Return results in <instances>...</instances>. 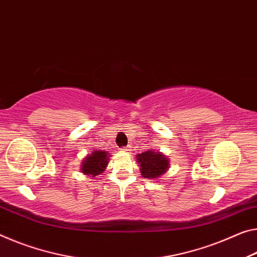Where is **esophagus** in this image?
Masks as SVG:
<instances>
[{"label": "esophagus", "mask_w": 257, "mask_h": 257, "mask_svg": "<svg viewBox=\"0 0 257 257\" xmlns=\"http://www.w3.org/2000/svg\"><path fill=\"white\" fill-rule=\"evenodd\" d=\"M122 152H128V151H130V148L129 146H125V148H122Z\"/></svg>", "instance_id": "obj_1"}]
</instances>
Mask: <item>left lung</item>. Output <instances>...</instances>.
Instances as JSON below:
<instances>
[{"instance_id":"left-lung-1","label":"left lung","mask_w":257,"mask_h":257,"mask_svg":"<svg viewBox=\"0 0 257 257\" xmlns=\"http://www.w3.org/2000/svg\"><path fill=\"white\" fill-rule=\"evenodd\" d=\"M137 164L141 167L142 176L150 180H156L162 176L169 168L168 158L154 150L138 154Z\"/></svg>"}]
</instances>
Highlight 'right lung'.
I'll use <instances>...</instances> for the list:
<instances>
[{
	"label": "right lung",
	"instance_id": "obj_1",
	"mask_svg": "<svg viewBox=\"0 0 257 257\" xmlns=\"http://www.w3.org/2000/svg\"><path fill=\"white\" fill-rule=\"evenodd\" d=\"M109 154L106 151H92L89 153L87 158H84L81 167V172L84 175H91V177H95L97 175H100L104 172L108 164Z\"/></svg>",
	"mask_w": 257,
	"mask_h": 257
}]
</instances>
